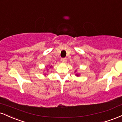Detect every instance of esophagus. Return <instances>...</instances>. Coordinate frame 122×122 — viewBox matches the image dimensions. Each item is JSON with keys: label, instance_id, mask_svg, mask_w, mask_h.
<instances>
[{"label": "esophagus", "instance_id": "34e87169", "mask_svg": "<svg viewBox=\"0 0 122 122\" xmlns=\"http://www.w3.org/2000/svg\"><path fill=\"white\" fill-rule=\"evenodd\" d=\"M67 61V58H61V62L63 63H65Z\"/></svg>", "mask_w": 122, "mask_h": 122}]
</instances>
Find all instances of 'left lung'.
<instances>
[{"instance_id": "left-lung-1", "label": "left lung", "mask_w": 122, "mask_h": 122, "mask_svg": "<svg viewBox=\"0 0 122 122\" xmlns=\"http://www.w3.org/2000/svg\"><path fill=\"white\" fill-rule=\"evenodd\" d=\"M77 76H79V75H78V74H76V75Z\"/></svg>"}]
</instances>
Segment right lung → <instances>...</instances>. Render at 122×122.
I'll list each match as a JSON object with an SVG mask.
<instances>
[{"label": "right lung", "instance_id": "right-lung-1", "mask_svg": "<svg viewBox=\"0 0 122 122\" xmlns=\"http://www.w3.org/2000/svg\"><path fill=\"white\" fill-rule=\"evenodd\" d=\"M50 68H51V66H50Z\"/></svg>", "mask_w": 122, "mask_h": 122}]
</instances>
